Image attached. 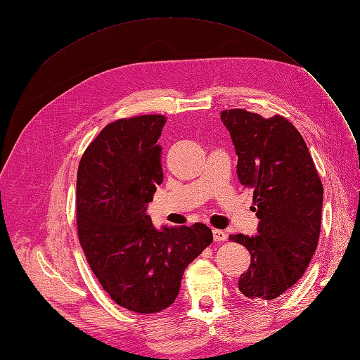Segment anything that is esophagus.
I'll return each instance as SVG.
<instances>
[{
    "mask_svg": "<svg viewBox=\"0 0 360 360\" xmlns=\"http://www.w3.org/2000/svg\"><path fill=\"white\" fill-rule=\"evenodd\" d=\"M213 238L214 242H225L226 240V233L222 231V230H213Z\"/></svg>",
    "mask_w": 360,
    "mask_h": 360,
    "instance_id": "esophagus-1",
    "label": "esophagus"
}]
</instances>
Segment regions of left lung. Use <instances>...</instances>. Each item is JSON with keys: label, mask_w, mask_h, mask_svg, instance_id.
Listing matches in <instances>:
<instances>
[{"label": "left lung", "mask_w": 360, "mask_h": 360, "mask_svg": "<svg viewBox=\"0 0 360 360\" xmlns=\"http://www.w3.org/2000/svg\"><path fill=\"white\" fill-rule=\"evenodd\" d=\"M242 186L254 189L258 236L233 234L250 266L238 279L248 299L274 300L304 275L317 249L323 184L299 130L285 117L263 118L246 110H225Z\"/></svg>", "instance_id": "8db88e82"}]
</instances>
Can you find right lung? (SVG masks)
<instances>
[{"label": "right lung", "mask_w": 360, "mask_h": 360, "mask_svg": "<svg viewBox=\"0 0 360 360\" xmlns=\"http://www.w3.org/2000/svg\"><path fill=\"white\" fill-rule=\"evenodd\" d=\"M163 115L120 118L86 147L76 179V226L89 266L111 299L136 314L176 300L183 271L213 242L197 222L158 231L147 214L163 181Z\"/></svg>", "instance_id": "obj_1"}]
</instances>
